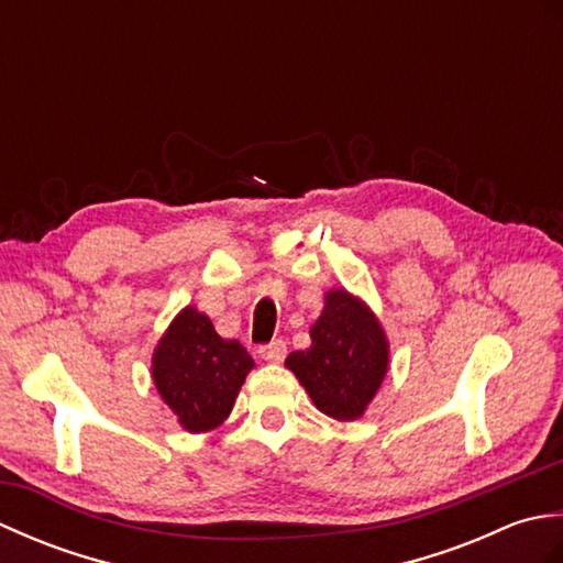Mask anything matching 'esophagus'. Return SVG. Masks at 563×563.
Masks as SVG:
<instances>
[{
    "instance_id": "34e87169",
    "label": "esophagus",
    "mask_w": 563,
    "mask_h": 563,
    "mask_svg": "<svg viewBox=\"0 0 563 563\" xmlns=\"http://www.w3.org/2000/svg\"><path fill=\"white\" fill-rule=\"evenodd\" d=\"M258 355L266 363H283L285 355H288V343H285L283 339H275V341H271L266 345H261Z\"/></svg>"
}]
</instances>
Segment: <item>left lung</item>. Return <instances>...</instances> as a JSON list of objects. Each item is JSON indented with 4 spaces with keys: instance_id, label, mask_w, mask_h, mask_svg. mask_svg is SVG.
Wrapping results in <instances>:
<instances>
[{
    "instance_id": "8db88e82",
    "label": "left lung",
    "mask_w": 563,
    "mask_h": 563,
    "mask_svg": "<svg viewBox=\"0 0 563 563\" xmlns=\"http://www.w3.org/2000/svg\"><path fill=\"white\" fill-rule=\"evenodd\" d=\"M312 345L288 355L314 406L336 421H355L373 401L389 365V343L377 317L351 292L329 290L314 321Z\"/></svg>"
}]
</instances>
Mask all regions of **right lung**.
I'll list each match as a JSON object with an SVG mask.
<instances>
[{
	"label": "right lung",
	"instance_id": "1",
	"mask_svg": "<svg viewBox=\"0 0 563 563\" xmlns=\"http://www.w3.org/2000/svg\"><path fill=\"white\" fill-rule=\"evenodd\" d=\"M254 361L239 341H227L196 307L176 314L152 355L159 397L188 433H206L230 416Z\"/></svg>",
	"mask_w": 563,
	"mask_h": 563
}]
</instances>
